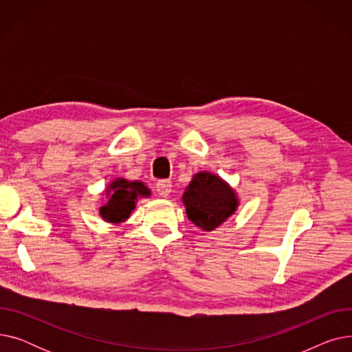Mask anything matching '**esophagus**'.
<instances>
[{
	"label": "esophagus",
	"mask_w": 352,
	"mask_h": 352,
	"mask_svg": "<svg viewBox=\"0 0 352 352\" xmlns=\"http://www.w3.org/2000/svg\"><path fill=\"white\" fill-rule=\"evenodd\" d=\"M171 181L170 179H160L155 184V191L158 192V195L161 197H168L171 192Z\"/></svg>",
	"instance_id": "obj_1"
}]
</instances>
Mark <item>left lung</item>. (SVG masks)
<instances>
[{
    "label": "left lung",
    "mask_w": 352,
    "mask_h": 352,
    "mask_svg": "<svg viewBox=\"0 0 352 352\" xmlns=\"http://www.w3.org/2000/svg\"><path fill=\"white\" fill-rule=\"evenodd\" d=\"M187 215L192 223L207 231H212L235 211L236 197L234 191L217 175L198 173L194 175L182 197Z\"/></svg>",
    "instance_id": "1"
}]
</instances>
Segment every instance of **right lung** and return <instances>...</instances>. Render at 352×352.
<instances>
[{
    "label": "right lung",
    "instance_id": "add662e5",
    "mask_svg": "<svg viewBox=\"0 0 352 352\" xmlns=\"http://www.w3.org/2000/svg\"><path fill=\"white\" fill-rule=\"evenodd\" d=\"M109 188L113 190L107 206L101 207V217L109 223H120L129 217L131 211L135 208V201L138 197H148V190L142 182L134 181L129 182L126 179H116L111 184Z\"/></svg>",
    "mask_w": 352,
    "mask_h": 352
}]
</instances>
